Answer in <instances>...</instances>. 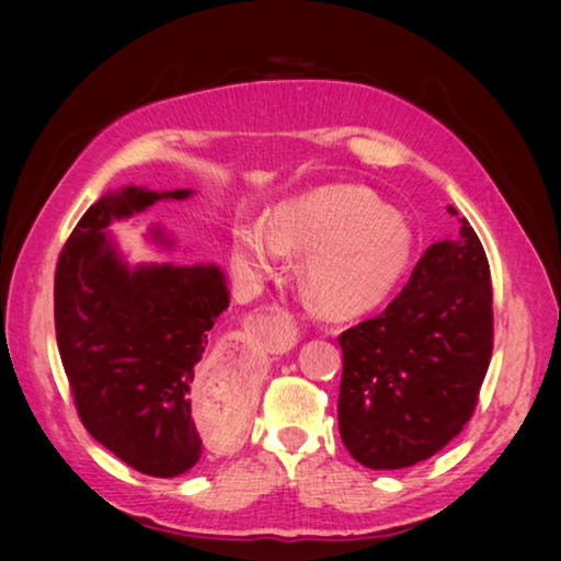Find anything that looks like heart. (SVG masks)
Listing matches in <instances>:
<instances>
[{
	"mask_svg": "<svg viewBox=\"0 0 561 561\" xmlns=\"http://www.w3.org/2000/svg\"><path fill=\"white\" fill-rule=\"evenodd\" d=\"M304 254L299 282L334 319L371 314L391 297L413 260V234L371 190L329 185L270 213V222L242 220L232 232V262L260 282Z\"/></svg>",
	"mask_w": 561,
	"mask_h": 561,
	"instance_id": "b5f03b06",
	"label": "heart"
}]
</instances>
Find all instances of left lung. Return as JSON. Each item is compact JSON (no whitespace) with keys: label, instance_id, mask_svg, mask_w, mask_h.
<instances>
[{"label":"left lung","instance_id":"1","mask_svg":"<svg viewBox=\"0 0 561 561\" xmlns=\"http://www.w3.org/2000/svg\"><path fill=\"white\" fill-rule=\"evenodd\" d=\"M460 222L455 240L425 250L381 314L339 336V433L371 470L428 460L478 403L492 354V287L485 250Z\"/></svg>","mask_w":561,"mask_h":561}]
</instances>
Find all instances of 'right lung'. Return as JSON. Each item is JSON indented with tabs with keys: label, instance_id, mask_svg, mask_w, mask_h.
<instances>
[{
	"label": "right lung",
	"instance_id": "obj_1",
	"mask_svg": "<svg viewBox=\"0 0 561 561\" xmlns=\"http://www.w3.org/2000/svg\"><path fill=\"white\" fill-rule=\"evenodd\" d=\"M193 195L190 187L108 190L73 227L56 264V344L81 423L153 478H178L201 460L190 388L230 289L213 262L130 264L108 227ZM148 240L175 247L160 227H150Z\"/></svg>",
	"mask_w": 561,
	"mask_h": 561
}]
</instances>
